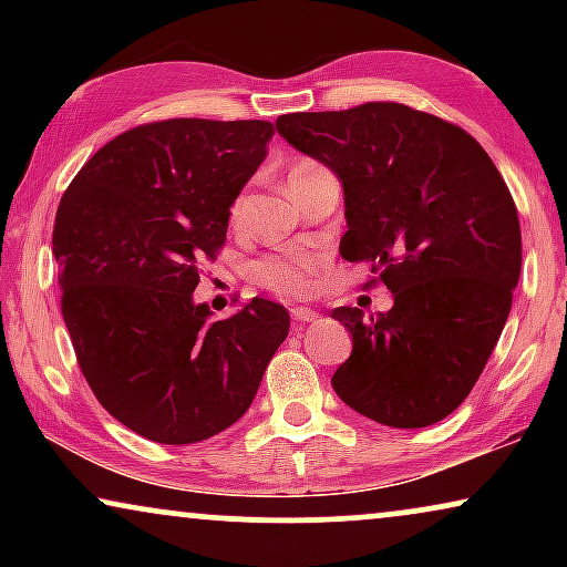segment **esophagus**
Returning <instances> with one entry per match:
<instances>
[{
    "label": "esophagus",
    "instance_id": "34e87169",
    "mask_svg": "<svg viewBox=\"0 0 567 567\" xmlns=\"http://www.w3.org/2000/svg\"><path fill=\"white\" fill-rule=\"evenodd\" d=\"M317 317H320V315H317L315 309H307V307H293L291 309V320L293 322H315Z\"/></svg>",
    "mask_w": 567,
    "mask_h": 567
}]
</instances>
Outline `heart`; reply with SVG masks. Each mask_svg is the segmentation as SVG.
Instances as JSON below:
<instances>
[{
    "label": "heart",
    "instance_id": "b5f03b06",
    "mask_svg": "<svg viewBox=\"0 0 567 567\" xmlns=\"http://www.w3.org/2000/svg\"><path fill=\"white\" fill-rule=\"evenodd\" d=\"M320 173H324L320 162L299 157L289 165L286 183H289L291 193H297L301 185H307ZM247 206H250L247 193H239V196L231 200L229 206L231 227H243L247 219ZM317 270H320V260H317L315 255H309L305 250H276L270 255H262L260 260L252 262L250 278L260 286V289L276 293V297L301 299L315 291Z\"/></svg>",
    "mask_w": 567,
    "mask_h": 567
}]
</instances>
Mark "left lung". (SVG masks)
I'll return each instance as SVG.
<instances>
[{"mask_svg":"<svg viewBox=\"0 0 567 567\" xmlns=\"http://www.w3.org/2000/svg\"><path fill=\"white\" fill-rule=\"evenodd\" d=\"M278 134L340 177V255L369 262L386 315L338 307L353 351L332 390L355 413L423 429L462 405L483 374L522 274V227L498 167L467 131L402 103L286 113Z\"/></svg>","mask_w":567,"mask_h":567,"instance_id":"obj_1","label":"left lung"}]
</instances>
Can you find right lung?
Here are the masks:
<instances>
[{
    "instance_id": "right-lung-1",
    "label": "right lung",
    "mask_w": 567,
    "mask_h": 567,
    "mask_svg": "<svg viewBox=\"0 0 567 567\" xmlns=\"http://www.w3.org/2000/svg\"><path fill=\"white\" fill-rule=\"evenodd\" d=\"M268 121L169 118L84 162L53 224L61 315L100 405L157 444H196L247 413L289 336L255 297L224 320L193 301L229 206L266 157Z\"/></svg>"
}]
</instances>
